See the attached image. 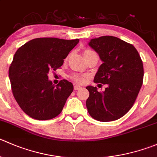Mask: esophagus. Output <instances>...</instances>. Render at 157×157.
Returning a JSON list of instances; mask_svg holds the SVG:
<instances>
[{
    "mask_svg": "<svg viewBox=\"0 0 157 157\" xmlns=\"http://www.w3.org/2000/svg\"><path fill=\"white\" fill-rule=\"evenodd\" d=\"M80 89H82V87L80 86V85H77V84L74 85V90H79Z\"/></svg>",
    "mask_w": 157,
    "mask_h": 157,
    "instance_id": "34e87169",
    "label": "esophagus"
}]
</instances>
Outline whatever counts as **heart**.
<instances>
[{
  "instance_id": "1",
  "label": "heart",
  "mask_w": 157,
  "mask_h": 157,
  "mask_svg": "<svg viewBox=\"0 0 157 157\" xmlns=\"http://www.w3.org/2000/svg\"><path fill=\"white\" fill-rule=\"evenodd\" d=\"M91 51H90V50H86V51H84V54L91 52ZM72 78H73V80H75L76 82H78V83H82V82H83V80H84V78H83V76L78 75V74H74V75L72 76Z\"/></svg>"
}]
</instances>
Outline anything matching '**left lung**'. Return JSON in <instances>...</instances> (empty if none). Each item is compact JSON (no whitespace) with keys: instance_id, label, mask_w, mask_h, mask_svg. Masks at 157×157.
<instances>
[{"instance_id":"left-lung-1","label":"left lung","mask_w":157,"mask_h":157,"mask_svg":"<svg viewBox=\"0 0 157 157\" xmlns=\"http://www.w3.org/2000/svg\"><path fill=\"white\" fill-rule=\"evenodd\" d=\"M88 44L103 61L94 81L108 85L103 92L96 86H86L90 93L86 101L88 113L101 122L120 119L131 109L142 86L140 56L133 45L116 36L94 38Z\"/></svg>"}]
</instances>
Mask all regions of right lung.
Instances as JSON below:
<instances>
[{"label":"right lung","instance_id":"obj_1","mask_svg":"<svg viewBox=\"0 0 157 157\" xmlns=\"http://www.w3.org/2000/svg\"><path fill=\"white\" fill-rule=\"evenodd\" d=\"M78 43L79 39L36 38L15 53L9 78L15 100L29 117L47 121L61 113L74 86L67 80L54 85L48 74L63 65V59Z\"/></svg>","mask_w":157,"mask_h":157}]
</instances>
